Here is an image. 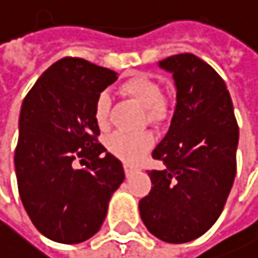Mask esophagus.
I'll return each instance as SVG.
<instances>
[{
  "label": "esophagus",
  "mask_w": 258,
  "mask_h": 258,
  "mask_svg": "<svg viewBox=\"0 0 258 258\" xmlns=\"http://www.w3.org/2000/svg\"><path fill=\"white\" fill-rule=\"evenodd\" d=\"M123 168H125V175L126 176H130V175H133L136 172V168L133 165H130V164H123Z\"/></svg>",
  "instance_id": "obj_1"
}]
</instances>
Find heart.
<instances>
[{"label":"heart","instance_id":"obj_1","mask_svg":"<svg viewBox=\"0 0 258 258\" xmlns=\"http://www.w3.org/2000/svg\"><path fill=\"white\" fill-rule=\"evenodd\" d=\"M120 93L145 108L147 120L150 123L161 125L170 116V102L161 96V88L158 82L150 77H130L120 85ZM110 96L106 93H100L94 103V120L100 130H106L110 126ZM152 145L153 136L147 132L139 135H126L117 132L106 139L108 152L126 162L139 161L150 150Z\"/></svg>","mask_w":258,"mask_h":258}]
</instances>
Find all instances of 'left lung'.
<instances>
[{"mask_svg":"<svg viewBox=\"0 0 258 258\" xmlns=\"http://www.w3.org/2000/svg\"><path fill=\"white\" fill-rule=\"evenodd\" d=\"M158 66L172 74L176 103L168 132L152 153L165 168L148 172L153 187L139 201V214L159 240L187 243L223 212L237 172L238 125L226 83L211 64L178 54Z\"/></svg>","mask_w":258,"mask_h":258,"instance_id":"left-lung-1","label":"left lung"}]
</instances>
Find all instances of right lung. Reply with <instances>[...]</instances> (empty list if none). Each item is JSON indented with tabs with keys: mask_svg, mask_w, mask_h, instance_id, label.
<instances>
[{
	"mask_svg": "<svg viewBox=\"0 0 258 258\" xmlns=\"http://www.w3.org/2000/svg\"><path fill=\"white\" fill-rule=\"evenodd\" d=\"M117 80L111 69L66 57L49 66L23 100L15 172L24 209L49 240L91 238L125 179L122 162L97 142V96ZM82 159L87 167L77 169ZM88 162H86V159Z\"/></svg>",
	"mask_w": 258,
	"mask_h": 258,
	"instance_id": "add662e5",
	"label": "right lung"
}]
</instances>
